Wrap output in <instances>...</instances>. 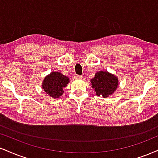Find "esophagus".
<instances>
[{"label":"esophagus","instance_id":"1","mask_svg":"<svg viewBox=\"0 0 158 158\" xmlns=\"http://www.w3.org/2000/svg\"><path fill=\"white\" fill-rule=\"evenodd\" d=\"M74 78L77 79H82V77H81V76H79V75H75L74 76Z\"/></svg>","mask_w":158,"mask_h":158}]
</instances>
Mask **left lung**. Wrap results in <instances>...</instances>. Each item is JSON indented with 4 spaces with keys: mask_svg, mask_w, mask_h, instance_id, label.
Segmentation results:
<instances>
[{
    "mask_svg": "<svg viewBox=\"0 0 158 158\" xmlns=\"http://www.w3.org/2000/svg\"><path fill=\"white\" fill-rule=\"evenodd\" d=\"M91 86L98 96L107 98L113 95L118 87V78L108 71H100L90 80Z\"/></svg>",
    "mask_w": 158,
    "mask_h": 158,
    "instance_id": "1",
    "label": "left lung"
}]
</instances>
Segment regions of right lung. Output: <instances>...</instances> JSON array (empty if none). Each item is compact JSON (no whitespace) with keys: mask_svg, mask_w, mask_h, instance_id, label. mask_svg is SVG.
<instances>
[{"mask_svg":"<svg viewBox=\"0 0 158 158\" xmlns=\"http://www.w3.org/2000/svg\"><path fill=\"white\" fill-rule=\"evenodd\" d=\"M70 82L69 78L58 71H52L43 79L42 89L51 98H60L64 93V88Z\"/></svg>","mask_w":158,"mask_h":158,"instance_id":"add662e5","label":"right lung"}]
</instances>
